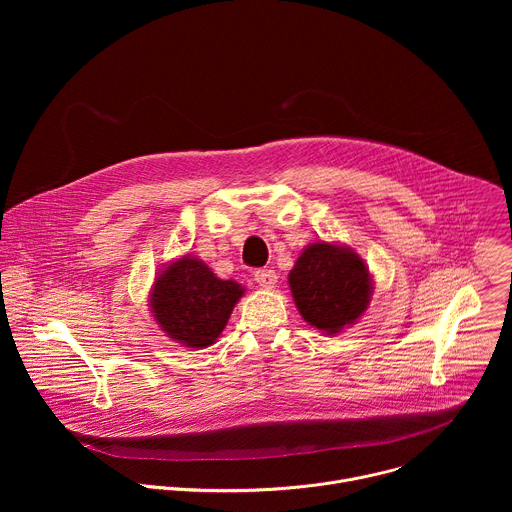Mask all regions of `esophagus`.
Instances as JSON below:
<instances>
[{
	"mask_svg": "<svg viewBox=\"0 0 512 512\" xmlns=\"http://www.w3.org/2000/svg\"><path fill=\"white\" fill-rule=\"evenodd\" d=\"M255 281H257L261 287L271 289V287H275V283H277V275H275L273 269H257V271H255Z\"/></svg>",
	"mask_w": 512,
	"mask_h": 512,
	"instance_id": "esophagus-1",
	"label": "esophagus"
}]
</instances>
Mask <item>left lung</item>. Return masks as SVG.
Instances as JSON below:
<instances>
[{"mask_svg":"<svg viewBox=\"0 0 512 512\" xmlns=\"http://www.w3.org/2000/svg\"><path fill=\"white\" fill-rule=\"evenodd\" d=\"M287 279L302 318L326 334L352 326L373 296L367 263L350 247L326 241L308 245Z\"/></svg>","mask_w":512,"mask_h":512,"instance_id":"1","label":"left lung"}]
</instances>
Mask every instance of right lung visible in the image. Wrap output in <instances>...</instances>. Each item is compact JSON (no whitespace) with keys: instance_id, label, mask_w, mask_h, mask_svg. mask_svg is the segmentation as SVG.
Segmentation results:
<instances>
[{"instance_id":"obj_1","label":"right lung","mask_w":512,"mask_h":512,"mask_svg":"<svg viewBox=\"0 0 512 512\" xmlns=\"http://www.w3.org/2000/svg\"><path fill=\"white\" fill-rule=\"evenodd\" d=\"M245 287L218 279L190 255L170 263L152 287L150 308L168 338L188 348H206L225 330Z\"/></svg>"}]
</instances>
